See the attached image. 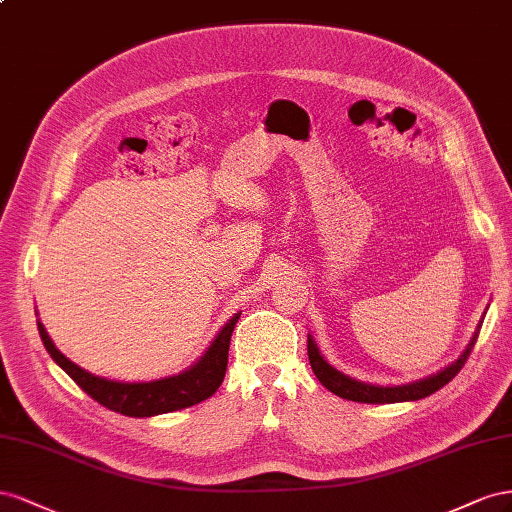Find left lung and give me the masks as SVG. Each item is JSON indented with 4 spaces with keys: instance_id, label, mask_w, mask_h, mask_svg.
<instances>
[{
    "instance_id": "obj_1",
    "label": "left lung",
    "mask_w": 512,
    "mask_h": 512,
    "mask_svg": "<svg viewBox=\"0 0 512 512\" xmlns=\"http://www.w3.org/2000/svg\"><path fill=\"white\" fill-rule=\"evenodd\" d=\"M478 334H474V339L470 343V347L465 349L463 356L452 362L450 367H446L444 371H440L433 377L427 379H420V382L414 384H407V386H371V384H362L356 382V379L343 375L341 371L332 369L330 364L321 358L319 349L315 345V341L309 337V362H311V369L317 375V379L321 384H324L330 392L337 394L341 399L347 401H358V403H401V401H418V399H425L429 394H433L435 390L444 388L452 377H455L463 367L467 358H470L472 349L476 345Z\"/></svg>"
}]
</instances>
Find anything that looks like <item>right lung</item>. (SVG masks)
Here are the masks:
<instances>
[{
  "mask_svg": "<svg viewBox=\"0 0 512 512\" xmlns=\"http://www.w3.org/2000/svg\"><path fill=\"white\" fill-rule=\"evenodd\" d=\"M238 319H240V313L233 315L227 321L225 328L218 332V337L214 339V343L208 347V352L203 354V358L195 364V367H191L180 375L165 377V379H158V382H148V384H122V382H111V379L87 373L81 367H77L75 362H70L60 349L53 345L45 326H42L40 321H38V332L51 358L60 364V367L75 379V384L90 394L94 401L105 405L111 412H120L124 416H133V418H145V416L184 410V407H191L195 403H201L208 397H212L225 379L229 341Z\"/></svg>",
  "mask_w": 512,
  "mask_h": 512,
  "instance_id": "1",
  "label": "right lung"
}]
</instances>
